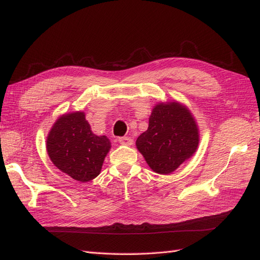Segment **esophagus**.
I'll return each instance as SVG.
<instances>
[{
    "mask_svg": "<svg viewBox=\"0 0 260 260\" xmlns=\"http://www.w3.org/2000/svg\"><path fill=\"white\" fill-rule=\"evenodd\" d=\"M118 142L121 145H132L133 144V139H131L128 136H124V137H119Z\"/></svg>",
    "mask_w": 260,
    "mask_h": 260,
    "instance_id": "esophagus-1",
    "label": "esophagus"
}]
</instances>
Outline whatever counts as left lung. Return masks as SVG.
<instances>
[{
	"label": "left lung",
	"instance_id": "8db88e82",
	"mask_svg": "<svg viewBox=\"0 0 260 260\" xmlns=\"http://www.w3.org/2000/svg\"><path fill=\"white\" fill-rule=\"evenodd\" d=\"M199 144L194 118L179 103L158 104L153 108L148 128L136 146L150 168L158 174H170L191 157Z\"/></svg>",
	"mask_w": 260,
	"mask_h": 260
}]
</instances>
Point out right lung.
<instances>
[{
	"mask_svg": "<svg viewBox=\"0 0 260 260\" xmlns=\"http://www.w3.org/2000/svg\"><path fill=\"white\" fill-rule=\"evenodd\" d=\"M109 148V140L93 134L85 114L80 112L61 116L47 140V151L52 163L80 182L90 181L101 173Z\"/></svg>",
	"mask_w": 260,
	"mask_h": 260,
	"instance_id": "1",
	"label": "right lung"
}]
</instances>
